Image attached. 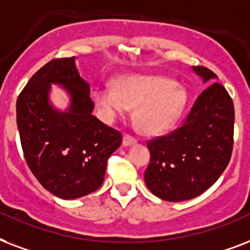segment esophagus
I'll return each mask as SVG.
<instances>
[{
  "instance_id": "1",
  "label": "esophagus",
  "mask_w": 250,
  "mask_h": 250,
  "mask_svg": "<svg viewBox=\"0 0 250 250\" xmlns=\"http://www.w3.org/2000/svg\"><path fill=\"white\" fill-rule=\"evenodd\" d=\"M135 143H137V141H135L133 137H130V135H124V138H123V146L124 147L133 146V145H135Z\"/></svg>"
}]
</instances>
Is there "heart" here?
Masks as SVG:
<instances>
[{"label":"heart","instance_id":"1","mask_svg":"<svg viewBox=\"0 0 250 250\" xmlns=\"http://www.w3.org/2000/svg\"><path fill=\"white\" fill-rule=\"evenodd\" d=\"M95 103L105 119L134 109V123L146 135L171 129L187 104V90L162 75H123L113 86L98 87Z\"/></svg>","mask_w":250,"mask_h":250}]
</instances>
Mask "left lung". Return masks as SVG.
Returning a JSON list of instances; mask_svg holds the SVG:
<instances>
[{
  "mask_svg": "<svg viewBox=\"0 0 250 250\" xmlns=\"http://www.w3.org/2000/svg\"><path fill=\"white\" fill-rule=\"evenodd\" d=\"M202 83H211L195 100L181 127L150 141L145 183L152 194L181 202L208 190L227 167L233 146L235 109L231 96L204 66L191 67Z\"/></svg>",
  "mask_w": 250,
  "mask_h": 250,
  "instance_id": "left-lung-1",
  "label": "left lung"
}]
</instances>
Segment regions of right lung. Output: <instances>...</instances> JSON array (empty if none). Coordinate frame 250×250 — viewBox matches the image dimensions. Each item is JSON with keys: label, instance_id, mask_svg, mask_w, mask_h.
Returning a JSON list of instances; mask_svg holds the SVG:
<instances>
[{"label": "right lung", "instance_id": "add662e5", "mask_svg": "<svg viewBox=\"0 0 250 250\" xmlns=\"http://www.w3.org/2000/svg\"><path fill=\"white\" fill-rule=\"evenodd\" d=\"M67 92L69 105L51 103V84ZM90 84L75 57L53 60L32 75L17 100L23 154L39 183L62 199H75L100 188L107 159L121 145V134L94 115Z\"/></svg>", "mask_w": 250, "mask_h": 250}]
</instances>
